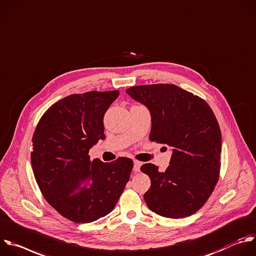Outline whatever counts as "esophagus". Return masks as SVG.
<instances>
[{"label": "esophagus", "instance_id": "esophagus-1", "mask_svg": "<svg viewBox=\"0 0 256 256\" xmlns=\"http://www.w3.org/2000/svg\"><path fill=\"white\" fill-rule=\"evenodd\" d=\"M141 164H142V162H138V160H134V168H133V170L136 172H139Z\"/></svg>", "mask_w": 256, "mask_h": 256}]
</instances>
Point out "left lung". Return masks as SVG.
Masks as SVG:
<instances>
[{
	"label": "left lung",
	"mask_w": 256,
	"mask_h": 256,
	"mask_svg": "<svg viewBox=\"0 0 256 256\" xmlns=\"http://www.w3.org/2000/svg\"><path fill=\"white\" fill-rule=\"evenodd\" d=\"M127 94L151 114L149 138L172 148L170 166L140 170L151 180L144 194L148 208L166 218H186L200 210L219 180L222 145L218 121L205 100L176 84L131 86Z\"/></svg>",
	"instance_id": "8db88e82"
}]
</instances>
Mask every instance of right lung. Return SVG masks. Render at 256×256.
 Instances as JSON below:
<instances>
[{
    "mask_svg": "<svg viewBox=\"0 0 256 256\" xmlns=\"http://www.w3.org/2000/svg\"><path fill=\"white\" fill-rule=\"evenodd\" d=\"M119 90L74 94L40 118L32 137L31 164L41 194L62 216L90 223L108 215L130 178L133 160H90L88 151L104 139V115Z\"/></svg>",
    "mask_w": 256,
    "mask_h": 256,
    "instance_id": "add662e5",
    "label": "right lung"
}]
</instances>
